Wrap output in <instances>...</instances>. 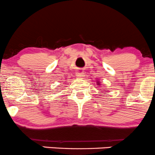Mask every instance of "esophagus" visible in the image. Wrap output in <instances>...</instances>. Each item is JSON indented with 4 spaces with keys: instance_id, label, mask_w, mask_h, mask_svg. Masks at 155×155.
I'll list each match as a JSON object with an SVG mask.
<instances>
[{
    "instance_id": "obj_1",
    "label": "esophagus",
    "mask_w": 155,
    "mask_h": 155,
    "mask_svg": "<svg viewBox=\"0 0 155 155\" xmlns=\"http://www.w3.org/2000/svg\"><path fill=\"white\" fill-rule=\"evenodd\" d=\"M85 73H76V76H77V77H79V78H83L84 76H85Z\"/></svg>"
}]
</instances>
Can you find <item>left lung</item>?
I'll return each mask as SVG.
<instances>
[{
  "label": "left lung",
  "instance_id": "left-lung-1",
  "mask_svg": "<svg viewBox=\"0 0 155 155\" xmlns=\"http://www.w3.org/2000/svg\"><path fill=\"white\" fill-rule=\"evenodd\" d=\"M97 83H98V84H99V82H97Z\"/></svg>",
  "mask_w": 155,
  "mask_h": 155
}]
</instances>
